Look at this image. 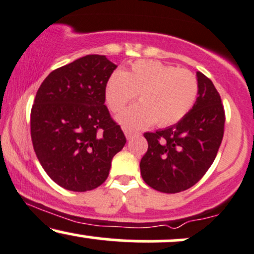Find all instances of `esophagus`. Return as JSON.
Wrapping results in <instances>:
<instances>
[{
	"mask_svg": "<svg viewBox=\"0 0 254 254\" xmlns=\"http://www.w3.org/2000/svg\"><path fill=\"white\" fill-rule=\"evenodd\" d=\"M124 133H125V136H127V139L132 138L133 136L137 135V132H135V131H132V130H130V129H124Z\"/></svg>",
	"mask_w": 254,
	"mask_h": 254,
	"instance_id": "34e87169",
	"label": "esophagus"
}]
</instances>
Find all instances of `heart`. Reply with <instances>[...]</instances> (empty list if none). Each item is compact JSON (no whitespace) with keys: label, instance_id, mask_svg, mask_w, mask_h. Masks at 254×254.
Here are the masks:
<instances>
[{"label":"heart","instance_id":"obj_1","mask_svg":"<svg viewBox=\"0 0 254 254\" xmlns=\"http://www.w3.org/2000/svg\"><path fill=\"white\" fill-rule=\"evenodd\" d=\"M138 94L139 103L118 116L119 123L141 129L155 122L159 127L178 123L190 112L198 95L193 72L159 61L139 60L127 70L115 71L105 87V99L112 112H119Z\"/></svg>","mask_w":254,"mask_h":254}]
</instances>
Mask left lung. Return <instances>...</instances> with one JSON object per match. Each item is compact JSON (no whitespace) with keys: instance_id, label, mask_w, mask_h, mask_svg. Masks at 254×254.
<instances>
[{"instance_id":"left-lung-1","label":"left lung","mask_w":254,"mask_h":254,"mask_svg":"<svg viewBox=\"0 0 254 254\" xmlns=\"http://www.w3.org/2000/svg\"><path fill=\"white\" fill-rule=\"evenodd\" d=\"M198 98L177 124L145 132L148 150L139 164L145 184L165 193H178L202 179L217 155L226 115L210 78L197 72Z\"/></svg>"}]
</instances>
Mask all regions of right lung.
Wrapping results in <instances>:
<instances>
[{
    "mask_svg": "<svg viewBox=\"0 0 254 254\" xmlns=\"http://www.w3.org/2000/svg\"><path fill=\"white\" fill-rule=\"evenodd\" d=\"M116 68L105 56L87 55L51 71L34 98V151L48 176L65 190L100 186L127 143L105 105V87Z\"/></svg>",
    "mask_w": 254,
    "mask_h": 254,
    "instance_id": "1",
    "label": "right lung"
}]
</instances>
